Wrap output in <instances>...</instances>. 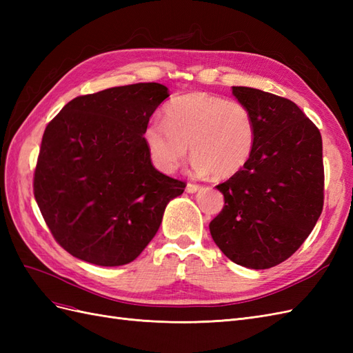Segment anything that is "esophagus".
I'll use <instances>...</instances> for the list:
<instances>
[{"label":"esophagus","mask_w":353,"mask_h":353,"mask_svg":"<svg viewBox=\"0 0 353 353\" xmlns=\"http://www.w3.org/2000/svg\"><path fill=\"white\" fill-rule=\"evenodd\" d=\"M199 190H200V185H197V184H191V183H188V184H187V187H185V191H187V193H197Z\"/></svg>","instance_id":"1"}]
</instances>
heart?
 Here are the masks:
<instances>
[{
  "instance_id": "b5f03b06",
  "label": "heart",
  "mask_w": 353,
  "mask_h": 353,
  "mask_svg": "<svg viewBox=\"0 0 353 353\" xmlns=\"http://www.w3.org/2000/svg\"><path fill=\"white\" fill-rule=\"evenodd\" d=\"M143 137L152 162L166 174L184 162L190 145L196 174L228 178L249 162L256 130L249 108L241 101L191 92L170 101L163 121H152Z\"/></svg>"
}]
</instances>
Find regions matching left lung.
<instances>
[{
	"label": "left lung",
	"instance_id": "obj_1",
	"mask_svg": "<svg viewBox=\"0 0 353 353\" xmlns=\"http://www.w3.org/2000/svg\"><path fill=\"white\" fill-rule=\"evenodd\" d=\"M254 121V147L245 166L216 185L219 215L213 241L234 263L266 270L301 248L324 206L323 138L297 105L279 95L232 87Z\"/></svg>",
	"mask_w": 353,
	"mask_h": 353
}]
</instances>
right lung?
I'll return each instance as SVG.
<instances>
[{"label":"right lung","instance_id":"right-lung-1","mask_svg":"<svg viewBox=\"0 0 353 353\" xmlns=\"http://www.w3.org/2000/svg\"><path fill=\"white\" fill-rule=\"evenodd\" d=\"M169 97L156 82L69 101L42 135L34 194L52 237L100 266L132 262L152 241L184 181L152 165L144 130Z\"/></svg>","mask_w":353,"mask_h":353}]
</instances>
